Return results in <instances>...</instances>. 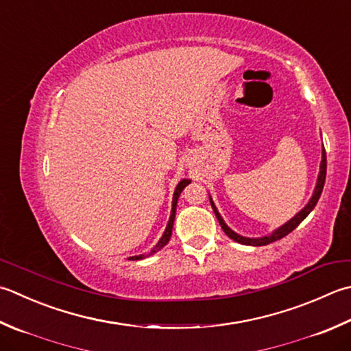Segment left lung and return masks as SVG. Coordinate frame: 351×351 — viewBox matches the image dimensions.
Masks as SVG:
<instances>
[{
    "mask_svg": "<svg viewBox=\"0 0 351 351\" xmlns=\"http://www.w3.org/2000/svg\"><path fill=\"white\" fill-rule=\"evenodd\" d=\"M326 173H327V156H326V149H322V161H321V170H319L318 182H317V187H315V193H313V196H312L311 201H308V204L306 205V207H304L303 210H301L297 216L292 217L289 222L285 223V225L281 226V228H278L277 231H274L271 236H266V237H262V239H248V237H242V236L236 234L234 231H231V230L228 228V226L225 225L223 219H222V217H221V215H219V213H217V210H216V207H215V204H213L211 199H210V202H211L213 211H215V215H216V217H217V221H219V223H221L222 230H223V232H225L226 236H228V237H230V239H232V240H236V242H239V243H242V245L263 246V245H267V243L276 242V240L283 239L285 236H287V234H289V232H292L295 228H297V226H298L301 222L304 221V219L307 217L308 213H311V211L315 208V205H317L318 199H319V196H321V193H322V189H324V182H326Z\"/></svg>",
    "mask_w": 351,
    "mask_h": 351,
    "instance_id": "8db88e82",
    "label": "left lung"
}]
</instances>
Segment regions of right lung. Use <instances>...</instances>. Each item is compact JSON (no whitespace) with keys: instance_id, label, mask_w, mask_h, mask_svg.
<instances>
[{"instance_id":"1","label":"right lung","mask_w":351,"mask_h":351,"mask_svg":"<svg viewBox=\"0 0 351 351\" xmlns=\"http://www.w3.org/2000/svg\"><path fill=\"white\" fill-rule=\"evenodd\" d=\"M190 184V181L189 180H182L180 184L176 185V190H175V193H173V204H171V215H170V219H169V223H167V228H166V231H164V234H162V237H161V240L160 242H158V245L155 246V248L152 250V252L150 254H154V252H156V251H160L164 245H167V242L170 240V236H171V228H173V221H175V213H176V202H178V197H180V195H181V191L187 187V185ZM138 258H143V256H138V257H130L129 260H138Z\"/></svg>"}]
</instances>
